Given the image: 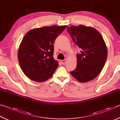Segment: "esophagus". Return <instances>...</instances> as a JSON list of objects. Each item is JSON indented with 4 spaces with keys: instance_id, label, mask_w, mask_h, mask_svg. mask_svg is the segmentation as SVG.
Segmentation results:
<instances>
[{
    "instance_id": "1",
    "label": "esophagus",
    "mask_w": 120,
    "mask_h": 120,
    "mask_svg": "<svg viewBox=\"0 0 120 120\" xmlns=\"http://www.w3.org/2000/svg\"><path fill=\"white\" fill-rule=\"evenodd\" d=\"M67 60H68L67 59H65L64 60H61V63H62L63 64H65L67 62Z\"/></svg>"
}]
</instances>
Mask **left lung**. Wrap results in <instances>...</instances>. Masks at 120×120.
Returning a JSON list of instances; mask_svg holds the SVG:
<instances>
[{
    "instance_id": "obj_1",
    "label": "left lung",
    "mask_w": 120,
    "mask_h": 120,
    "mask_svg": "<svg viewBox=\"0 0 120 120\" xmlns=\"http://www.w3.org/2000/svg\"><path fill=\"white\" fill-rule=\"evenodd\" d=\"M73 42L80 49L77 54V67L71 75L81 82L95 79L104 67L107 49L100 33L95 28L82 25L67 28Z\"/></svg>"
}]
</instances>
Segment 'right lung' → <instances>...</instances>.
Masks as SVG:
<instances>
[{
    "instance_id": "obj_1",
    "label": "right lung",
    "mask_w": 120,
    "mask_h": 120,
    "mask_svg": "<svg viewBox=\"0 0 120 120\" xmlns=\"http://www.w3.org/2000/svg\"><path fill=\"white\" fill-rule=\"evenodd\" d=\"M66 27L53 25L34 28L24 36L18 50V60L30 79L43 82L54 74L59 64L53 58V43Z\"/></svg>"
}]
</instances>
